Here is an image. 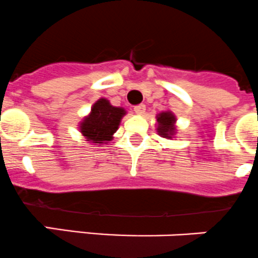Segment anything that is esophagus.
<instances>
[{
  "mask_svg": "<svg viewBox=\"0 0 258 258\" xmlns=\"http://www.w3.org/2000/svg\"><path fill=\"white\" fill-rule=\"evenodd\" d=\"M134 111L136 114H144L145 111H146V106L145 104H139V106L135 107Z\"/></svg>",
  "mask_w": 258,
  "mask_h": 258,
  "instance_id": "esophagus-1",
  "label": "esophagus"
}]
</instances>
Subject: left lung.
I'll return each instance as SVG.
<instances>
[{
    "label": "left lung",
    "instance_id": "obj_1",
    "mask_svg": "<svg viewBox=\"0 0 258 258\" xmlns=\"http://www.w3.org/2000/svg\"><path fill=\"white\" fill-rule=\"evenodd\" d=\"M175 121L176 119L171 112H162V113L157 114V123H159L157 132L160 136L170 139L175 134Z\"/></svg>",
    "mask_w": 258,
    "mask_h": 258
}]
</instances>
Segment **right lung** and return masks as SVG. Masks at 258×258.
I'll list each match as a JSON object with an SVG mask.
<instances>
[{"label": "right lung", "mask_w": 258, "mask_h": 258, "mask_svg": "<svg viewBox=\"0 0 258 258\" xmlns=\"http://www.w3.org/2000/svg\"><path fill=\"white\" fill-rule=\"evenodd\" d=\"M126 114L123 108L113 107L107 99L101 98L92 107V112L81 123V132L87 141L94 144L111 141L117 131L122 117Z\"/></svg>", "instance_id": "right-lung-1"}]
</instances>
